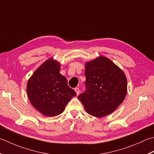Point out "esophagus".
Returning <instances> with one entry per match:
<instances>
[{
  "mask_svg": "<svg viewBox=\"0 0 154 154\" xmlns=\"http://www.w3.org/2000/svg\"><path fill=\"white\" fill-rule=\"evenodd\" d=\"M74 90H75V92H76V94H77V95L79 94V93H80V90H79V88H74Z\"/></svg>",
  "mask_w": 154,
  "mask_h": 154,
  "instance_id": "34e87169",
  "label": "esophagus"
}]
</instances>
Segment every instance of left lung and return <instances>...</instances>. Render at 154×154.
<instances>
[{"label":"left lung","instance_id":"obj_1","mask_svg":"<svg viewBox=\"0 0 154 154\" xmlns=\"http://www.w3.org/2000/svg\"><path fill=\"white\" fill-rule=\"evenodd\" d=\"M84 74L86 89L78 98L87 113L101 118L116 110L127 94V79L124 72L102 56L86 62Z\"/></svg>","mask_w":154,"mask_h":154}]
</instances>
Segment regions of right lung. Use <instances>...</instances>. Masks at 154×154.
Returning a JSON list of instances; mask_svg holds the SVG:
<instances>
[{
  "instance_id": "right-lung-1",
  "label": "right lung",
  "mask_w": 154,
  "mask_h": 154,
  "mask_svg": "<svg viewBox=\"0 0 154 154\" xmlns=\"http://www.w3.org/2000/svg\"><path fill=\"white\" fill-rule=\"evenodd\" d=\"M60 64L49 58L38 68L28 81L26 91L34 108L46 116L60 114L76 93L60 73Z\"/></svg>"
}]
</instances>
